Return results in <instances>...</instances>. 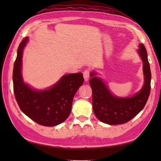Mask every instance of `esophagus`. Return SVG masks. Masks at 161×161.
<instances>
[{
    "label": "esophagus",
    "mask_w": 161,
    "mask_h": 161,
    "mask_svg": "<svg viewBox=\"0 0 161 161\" xmlns=\"http://www.w3.org/2000/svg\"><path fill=\"white\" fill-rule=\"evenodd\" d=\"M83 76L85 81H87L89 80V77H90V72L88 70H86L84 73H83Z\"/></svg>",
    "instance_id": "34e87169"
}]
</instances>
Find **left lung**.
I'll list each match as a JSON object with an SVG mask.
<instances>
[{"label": "left lung", "mask_w": 161, "mask_h": 161, "mask_svg": "<svg viewBox=\"0 0 161 161\" xmlns=\"http://www.w3.org/2000/svg\"><path fill=\"white\" fill-rule=\"evenodd\" d=\"M138 53L142 61L144 84L131 97L115 96L109 91L102 78L91 72L89 84L92 88L93 112L99 120L110 125L125 124L141 112L147 102L151 90V70L145 46L139 44Z\"/></svg>", "instance_id": "left-lung-1"}]
</instances>
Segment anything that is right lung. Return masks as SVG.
<instances>
[{"label":"right lung","mask_w":161,"mask_h":161,"mask_svg":"<svg viewBox=\"0 0 161 161\" xmlns=\"http://www.w3.org/2000/svg\"><path fill=\"white\" fill-rule=\"evenodd\" d=\"M29 38L25 37L17 50L13 69V86L16 100L23 114L37 124L54 126L69 116L75 93L84 83L82 73L64 75L53 86L44 90L32 88L22 77V54Z\"/></svg>","instance_id":"obj_1"}]
</instances>
